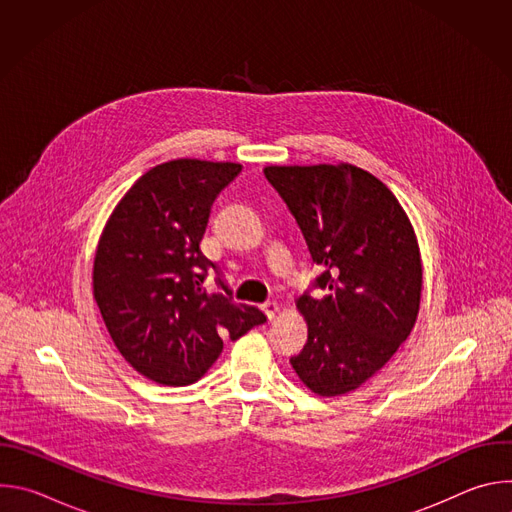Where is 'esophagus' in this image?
Segmentation results:
<instances>
[{
  "label": "esophagus",
  "mask_w": 512,
  "mask_h": 512,
  "mask_svg": "<svg viewBox=\"0 0 512 512\" xmlns=\"http://www.w3.org/2000/svg\"><path fill=\"white\" fill-rule=\"evenodd\" d=\"M261 310L265 312V316H267L269 320H273V318L277 316V312H279V306H277V302H265V304L261 306Z\"/></svg>",
  "instance_id": "34e87169"
}]
</instances>
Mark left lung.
I'll return each instance as SVG.
<instances>
[{"instance_id": "left-lung-1", "label": "left lung", "mask_w": 512, "mask_h": 512, "mask_svg": "<svg viewBox=\"0 0 512 512\" xmlns=\"http://www.w3.org/2000/svg\"><path fill=\"white\" fill-rule=\"evenodd\" d=\"M265 178L298 221L324 273L296 306L308 342L289 362L316 395L358 389L411 334L423 269L415 231L395 194L352 164L267 166Z\"/></svg>"}]
</instances>
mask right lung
Here are the masks:
<instances>
[{
    "label": "right lung",
    "mask_w": 512,
    "mask_h": 512,
    "mask_svg": "<svg viewBox=\"0 0 512 512\" xmlns=\"http://www.w3.org/2000/svg\"><path fill=\"white\" fill-rule=\"evenodd\" d=\"M241 164L180 158L145 172L101 233L93 296L123 358L158 385L196 383L223 352L265 322L255 306L206 294L200 251L210 206Z\"/></svg>",
    "instance_id": "1"
}]
</instances>
